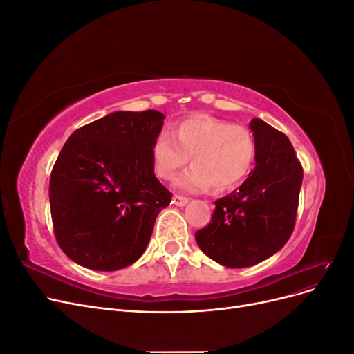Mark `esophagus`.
<instances>
[{"label": "esophagus", "mask_w": 354, "mask_h": 354, "mask_svg": "<svg viewBox=\"0 0 354 354\" xmlns=\"http://www.w3.org/2000/svg\"><path fill=\"white\" fill-rule=\"evenodd\" d=\"M187 202H189V198H186V196L174 195V198H173V203H174V205H177V207H185Z\"/></svg>", "instance_id": "obj_1"}]
</instances>
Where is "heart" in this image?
I'll use <instances>...</instances> for the list:
<instances>
[{
  "label": "heart",
  "mask_w": 354,
  "mask_h": 354,
  "mask_svg": "<svg viewBox=\"0 0 354 354\" xmlns=\"http://www.w3.org/2000/svg\"><path fill=\"white\" fill-rule=\"evenodd\" d=\"M252 133L218 118L199 115L181 121L173 134L159 133L152 143L155 173L174 180L190 155L192 165L177 180L181 190L201 192L232 189L250 173L255 158Z\"/></svg>",
  "instance_id": "1"
}]
</instances>
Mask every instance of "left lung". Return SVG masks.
Segmentation results:
<instances>
[{
  "label": "left lung",
  "instance_id": "8db88e82",
  "mask_svg": "<svg viewBox=\"0 0 354 354\" xmlns=\"http://www.w3.org/2000/svg\"><path fill=\"white\" fill-rule=\"evenodd\" d=\"M255 167L230 195L216 201L211 223L195 233L202 252L242 269L279 251L295 226L303 167L289 138L254 118Z\"/></svg>",
  "mask_w": 354,
  "mask_h": 354
}]
</instances>
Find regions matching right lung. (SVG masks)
Listing matches in <instances>:
<instances>
[{"instance_id":"right-lung-1","label":"right lung","mask_w":354,"mask_h":354,"mask_svg":"<svg viewBox=\"0 0 354 354\" xmlns=\"http://www.w3.org/2000/svg\"><path fill=\"white\" fill-rule=\"evenodd\" d=\"M165 116L113 112L73 131L50 176L53 229L62 251L91 270L136 263L171 192L159 183L152 143Z\"/></svg>"}]
</instances>
